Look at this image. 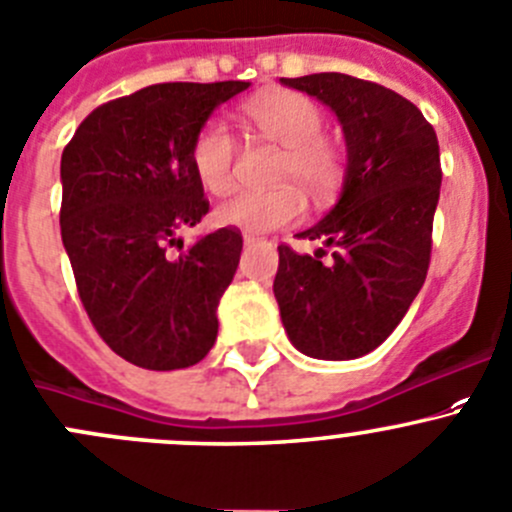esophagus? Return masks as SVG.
I'll return each mask as SVG.
<instances>
[{"instance_id":"obj_1","label":"esophagus","mask_w":512,"mask_h":512,"mask_svg":"<svg viewBox=\"0 0 512 512\" xmlns=\"http://www.w3.org/2000/svg\"><path fill=\"white\" fill-rule=\"evenodd\" d=\"M242 240H245V245H255V242H260L262 237L255 235V232H245V235H242Z\"/></svg>"}]
</instances>
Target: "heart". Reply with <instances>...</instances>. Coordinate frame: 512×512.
Returning <instances> with one entry per match:
<instances>
[{
    "mask_svg": "<svg viewBox=\"0 0 512 512\" xmlns=\"http://www.w3.org/2000/svg\"><path fill=\"white\" fill-rule=\"evenodd\" d=\"M252 122L285 145L275 180L295 182L312 197H325L340 180V155L325 140V114L310 97L297 92H270L245 104ZM237 145L222 119H207L190 147V165L200 185L212 195H227L235 185ZM295 185L272 190H242L217 207V222L245 232H270L292 225L305 212Z\"/></svg>",
    "mask_w": 512,
    "mask_h": 512,
    "instance_id": "1",
    "label": "heart"
}]
</instances>
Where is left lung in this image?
<instances>
[{"instance_id": "obj_1", "label": "left lung", "mask_w": 512, "mask_h": 512, "mask_svg": "<svg viewBox=\"0 0 512 512\" xmlns=\"http://www.w3.org/2000/svg\"><path fill=\"white\" fill-rule=\"evenodd\" d=\"M335 112L347 170L337 205L302 240L280 245L277 305L292 345L317 360H355L388 340L418 297L433 250L440 147L433 124L403 94L340 72L280 79Z\"/></svg>"}]
</instances>
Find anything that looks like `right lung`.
<instances>
[{
    "label": "right lung",
    "mask_w": 512,
    "mask_h": 512,
    "mask_svg": "<svg viewBox=\"0 0 512 512\" xmlns=\"http://www.w3.org/2000/svg\"><path fill=\"white\" fill-rule=\"evenodd\" d=\"M247 87L152 84L87 114L64 147L59 227L79 300L99 337L132 365L182 370L215 345L242 235L220 227L185 247L177 232L210 210L190 165L192 140Z\"/></svg>",
    "instance_id": "add662e5"
}]
</instances>
